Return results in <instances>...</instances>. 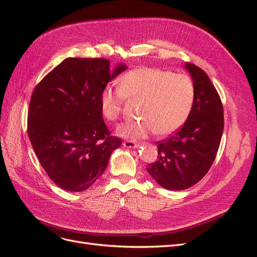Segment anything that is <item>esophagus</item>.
Masks as SVG:
<instances>
[{
  "mask_svg": "<svg viewBox=\"0 0 257 257\" xmlns=\"http://www.w3.org/2000/svg\"><path fill=\"white\" fill-rule=\"evenodd\" d=\"M123 146L125 148H137L138 144L134 141H125L123 143Z\"/></svg>",
  "mask_w": 257,
  "mask_h": 257,
  "instance_id": "34e87169",
  "label": "esophagus"
}]
</instances>
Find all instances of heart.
<instances>
[{
    "instance_id": "1",
    "label": "heart",
    "mask_w": 257,
    "mask_h": 257,
    "mask_svg": "<svg viewBox=\"0 0 257 257\" xmlns=\"http://www.w3.org/2000/svg\"><path fill=\"white\" fill-rule=\"evenodd\" d=\"M195 95V84L190 76L167 69L139 67L121 77L119 89L106 85L100 92L99 107L107 121L115 122L125 98L141 99L143 119L121 124L116 134L124 138H144L153 133L166 136L188 120Z\"/></svg>"
}]
</instances>
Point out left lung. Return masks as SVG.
Segmentation results:
<instances>
[{
    "mask_svg": "<svg viewBox=\"0 0 257 257\" xmlns=\"http://www.w3.org/2000/svg\"><path fill=\"white\" fill-rule=\"evenodd\" d=\"M195 84V102L190 116L172 136L158 143V161L148 173L170 191L189 189L204 178L219 150L224 128L223 105L208 75L186 63Z\"/></svg>",
    "mask_w": 257,
    "mask_h": 257,
    "instance_id": "obj_1",
    "label": "left lung"
}]
</instances>
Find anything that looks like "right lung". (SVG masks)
Wrapping results in <instances>:
<instances>
[{"label": "right lung", "mask_w": 257, "mask_h": 257, "mask_svg": "<svg viewBox=\"0 0 257 257\" xmlns=\"http://www.w3.org/2000/svg\"><path fill=\"white\" fill-rule=\"evenodd\" d=\"M125 69L120 64L111 72L110 61L102 58H67L35 87L28 135L45 172L63 190L90 188L121 146L103 120L99 95Z\"/></svg>", "instance_id": "right-lung-1"}]
</instances>
